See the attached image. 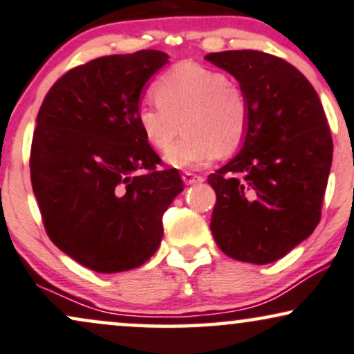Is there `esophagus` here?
<instances>
[{
  "instance_id": "1",
  "label": "esophagus",
  "mask_w": 354,
  "mask_h": 354,
  "mask_svg": "<svg viewBox=\"0 0 354 354\" xmlns=\"http://www.w3.org/2000/svg\"><path fill=\"white\" fill-rule=\"evenodd\" d=\"M182 180H184L185 185H194V184H198V182H203V177L195 176V174L192 172H184L182 174Z\"/></svg>"
}]
</instances>
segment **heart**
Masks as SVG:
<instances>
[{
  "mask_svg": "<svg viewBox=\"0 0 354 354\" xmlns=\"http://www.w3.org/2000/svg\"><path fill=\"white\" fill-rule=\"evenodd\" d=\"M156 102L138 110L144 138L156 151L165 152L184 126L185 136L167 154L176 167H200L241 146L248 131L250 108L238 85L223 72L195 62H180L154 85Z\"/></svg>",
  "mask_w": 354,
  "mask_h": 354,
  "instance_id": "b5f03b06",
  "label": "heart"
}]
</instances>
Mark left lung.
Listing matches in <instances>:
<instances>
[{
    "instance_id": "8db88e82",
    "label": "left lung",
    "mask_w": 354,
    "mask_h": 354,
    "mask_svg": "<svg viewBox=\"0 0 354 354\" xmlns=\"http://www.w3.org/2000/svg\"><path fill=\"white\" fill-rule=\"evenodd\" d=\"M238 80L250 121L241 149L210 174L212 233L236 261L269 264L317 228L333 141L317 91L294 65L259 50L205 55Z\"/></svg>"
}]
</instances>
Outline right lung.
<instances>
[{
    "mask_svg": "<svg viewBox=\"0 0 354 354\" xmlns=\"http://www.w3.org/2000/svg\"><path fill=\"white\" fill-rule=\"evenodd\" d=\"M160 50L106 55L52 85L36 120L30 182L52 243L95 272L146 263L162 215L184 190L138 123L144 85L169 62Z\"/></svg>",
    "mask_w": 354,
    "mask_h": 354,
    "instance_id": "obj_1",
    "label": "right lung"
}]
</instances>
